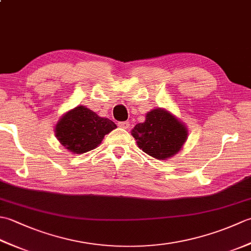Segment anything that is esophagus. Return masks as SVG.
Here are the masks:
<instances>
[{
    "instance_id": "1",
    "label": "esophagus",
    "mask_w": 251,
    "mask_h": 251,
    "mask_svg": "<svg viewBox=\"0 0 251 251\" xmlns=\"http://www.w3.org/2000/svg\"><path fill=\"white\" fill-rule=\"evenodd\" d=\"M119 126L121 127V128L127 129V128H129L130 124H129V122H120V123H119Z\"/></svg>"
}]
</instances>
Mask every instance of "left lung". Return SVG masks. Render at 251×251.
Wrapping results in <instances>:
<instances>
[{
	"instance_id": "8db88e82",
	"label": "left lung",
	"mask_w": 251,
	"mask_h": 251,
	"mask_svg": "<svg viewBox=\"0 0 251 251\" xmlns=\"http://www.w3.org/2000/svg\"><path fill=\"white\" fill-rule=\"evenodd\" d=\"M188 134L184 123L164 108L148 112L146 121L131 130L139 149L156 159H167L177 154L188 139Z\"/></svg>"
}]
</instances>
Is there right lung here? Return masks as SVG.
<instances>
[{"mask_svg": "<svg viewBox=\"0 0 251 251\" xmlns=\"http://www.w3.org/2000/svg\"><path fill=\"white\" fill-rule=\"evenodd\" d=\"M116 125L85 105L66 112L55 126V135L62 147L73 154H83L97 148Z\"/></svg>", "mask_w": 251, "mask_h": 251, "instance_id": "1", "label": "right lung"}]
</instances>
